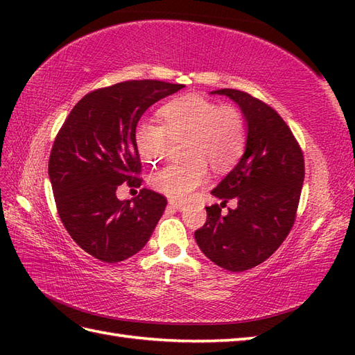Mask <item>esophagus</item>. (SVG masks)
I'll list each match as a JSON object with an SVG mask.
<instances>
[{"label": "esophagus", "instance_id": "1", "mask_svg": "<svg viewBox=\"0 0 355 355\" xmlns=\"http://www.w3.org/2000/svg\"><path fill=\"white\" fill-rule=\"evenodd\" d=\"M169 207L175 209V210H183V209H184V205H183V202L175 201V200H169Z\"/></svg>", "mask_w": 355, "mask_h": 355}]
</instances>
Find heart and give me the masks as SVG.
<instances>
[{
  "mask_svg": "<svg viewBox=\"0 0 355 355\" xmlns=\"http://www.w3.org/2000/svg\"><path fill=\"white\" fill-rule=\"evenodd\" d=\"M163 125L141 122L135 131L139 154L146 162L162 160L172 139L183 140V163H171L150 177L155 191L171 198H187L206 183L207 164L215 171H229L243 157L247 128L241 111L207 97L187 94L168 102L160 110Z\"/></svg>",
  "mask_w": 355,
  "mask_h": 355,
  "instance_id": "1",
  "label": "heart"
}]
</instances>
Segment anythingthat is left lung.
<instances>
[{
	"instance_id": "left-lung-1",
	"label": "left lung",
	"mask_w": 355,
	"mask_h": 355,
	"mask_svg": "<svg viewBox=\"0 0 355 355\" xmlns=\"http://www.w3.org/2000/svg\"><path fill=\"white\" fill-rule=\"evenodd\" d=\"M212 94L236 102L247 122V145L238 164L212 191L239 201L225 217L220 207H206L207 220L195 239L207 258L224 270L244 271L259 266L288 236L302 192L304 154L291 130L267 103L239 89Z\"/></svg>"
}]
</instances>
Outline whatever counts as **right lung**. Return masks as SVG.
I'll list each match as a JSON object with an SVG mask.
<instances>
[{
	"label": "right lung",
	"mask_w": 355,
	"mask_h": 355,
	"mask_svg": "<svg viewBox=\"0 0 355 355\" xmlns=\"http://www.w3.org/2000/svg\"><path fill=\"white\" fill-rule=\"evenodd\" d=\"M163 80H126L94 89L74 105L53 143L49 177L64 227L102 262L131 258L149 241L168 201L143 189L132 201L117 186L139 187L135 128L150 105L182 89Z\"/></svg>",
	"instance_id": "1"
}]
</instances>
